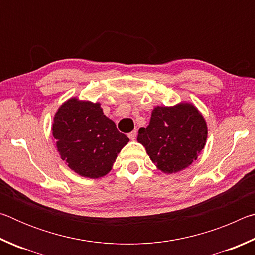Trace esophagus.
Instances as JSON below:
<instances>
[{
  "mask_svg": "<svg viewBox=\"0 0 255 255\" xmlns=\"http://www.w3.org/2000/svg\"><path fill=\"white\" fill-rule=\"evenodd\" d=\"M136 135H137V131H136V130H133V131H131V132H129V133H128L129 139L135 140V139H136Z\"/></svg>",
  "mask_w": 255,
  "mask_h": 255,
  "instance_id": "1",
  "label": "esophagus"
}]
</instances>
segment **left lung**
Instances as JSON below:
<instances>
[{
    "instance_id": "8db88e82",
    "label": "left lung",
    "mask_w": 255,
    "mask_h": 255,
    "mask_svg": "<svg viewBox=\"0 0 255 255\" xmlns=\"http://www.w3.org/2000/svg\"><path fill=\"white\" fill-rule=\"evenodd\" d=\"M208 135L207 123L191 102L171 107H155L149 125L141 127L137 140L163 173H176L196 161Z\"/></svg>"
}]
</instances>
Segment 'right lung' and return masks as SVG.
Returning <instances> with one entry per match:
<instances>
[{"label": "right lung", "mask_w": 255, "mask_h": 255, "mask_svg": "<svg viewBox=\"0 0 255 255\" xmlns=\"http://www.w3.org/2000/svg\"><path fill=\"white\" fill-rule=\"evenodd\" d=\"M51 130L60 158L75 173L91 179L109 173L129 141L103 114L100 103L76 97L59 106Z\"/></svg>", "instance_id": "obj_1"}]
</instances>
